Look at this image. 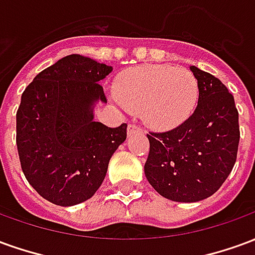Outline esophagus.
<instances>
[{"label": "esophagus", "instance_id": "34e87169", "mask_svg": "<svg viewBox=\"0 0 255 255\" xmlns=\"http://www.w3.org/2000/svg\"><path fill=\"white\" fill-rule=\"evenodd\" d=\"M140 131H142V128L138 127V126H135V124H128V127H127L128 135H131V133H135V132H140Z\"/></svg>", "mask_w": 255, "mask_h": 255}]
</instances>
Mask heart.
Instances as JSON below:
<instances>
[{
  "mask_svg": "<svg viewBox=\"0 0 255 255\" xmlns=\"http://www.w3.org/2000/svg\"><path fill=\"white\" fill-rule=\"evenodd\" d=\"M198 95V80L191 71L147 64L123 75L115 98L129 111L140 112L150 127L169 129L191 116Z\"/></svg>",
  "mask_w": 255,
  "mask_h": 255,
  "instance_id": "obj_1",
  "label": "heart"
}]
</instances>
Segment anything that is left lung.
Returning a JSON list of instances; mask_svg holds the SVG:
<instances>
[{"instance_id": "left-lung-1", "label": "left lung", "mask_w": 255, "mask_h": 255, "mask_svg": "<svg viewBox=\"0 0 255 255\" xmlns=\"http://www.w3.org/2000/svg\"><path fill=\"white\" fill-rule=\"evenodd\" d=\"M199 98L191 116L166 132H149L144 175L160 195L198 202L217 191L235 165L239 115L221 80L191 65Z\"/></svg>"}]
</instances>
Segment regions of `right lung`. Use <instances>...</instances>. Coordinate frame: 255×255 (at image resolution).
<instances>
[{"label":"right lung","instance_id":"1","mask_svg":"<svg viewBox=\"0 0 255 255\" xmlns=\"http://www.w3.org/2000/svg\"><path fill=\"white\" fill-rule=\"evenodd\" d=\"M112 69L71 54L38 73L21 94L16 113L21 169L54 205L73 206L93 197L127 138V124L109 128L94 122L97 104H106L100 83Z\"/></svg>","mask_w":255,"mask_h":255}]
</instances>
